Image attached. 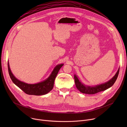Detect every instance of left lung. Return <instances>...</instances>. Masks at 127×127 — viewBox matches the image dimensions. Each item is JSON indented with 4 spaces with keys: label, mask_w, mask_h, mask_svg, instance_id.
I'll return each mask as SVG.
<instances>
[{
    "label": "left lung",
    "mask_w": 127,
    "mask_h": 127,
    "mask_svg": "<svg viewBox=\"0 0 127 127\" xmlns=\"http://www.w3.org/2000/svg\"><path fill=\"white\" fill-rule=\"evenodd\" d=\"M119 71V68H118L115 76L108 82L101 84H99V85H97L95 86H89V85H85L84 84H83L80 81L78 77L76 75H75L74 79H75V85L76 86V88H77V89L80 92L84 93V94H95L99 92L104 91L108 89L109 88H111V86L114 84V83L116 80V79L118 76Z\"/></svg>",
    "instance_id": "1"
}]
</instances>
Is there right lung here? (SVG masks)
<instances>
[{"mask_svg":"<svg viewBox=\"0 0 127 127\" xmlns=\"http://www.w3.org/2000/svg\"><path fill=\"white\" fill-rule=\"evenodd\" d=\"M63 65V64L57 65L52 70L50 75L45 80L35 84H28L19 80L13 75L10 68L9 61L8 63L9 74L13 82L23 91L26 94L36 96L45 95L52 90L54 85L56 77L60 69Z\"/></svg>","mask_w":127,"mask_h":127,"instance_id":"obj_1","label":"right lung"}]
</instances>
